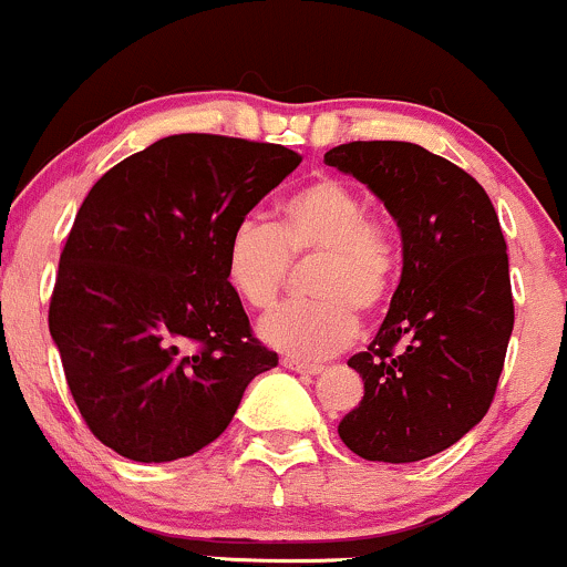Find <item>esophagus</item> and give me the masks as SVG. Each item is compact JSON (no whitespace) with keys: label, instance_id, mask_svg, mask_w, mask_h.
Listing matches in <instances>:
<instances>
[{"label":"esophagus","instance_id":"34e87169","mask_svg":"<svg viewBox=\"0 0 567 567\" xmlns=\"http://www.w3.org/2000/svg\"><path fill=\"white\" fill-rule=\"evenodd\" d=\"M282 365L285 369H290V371H296V374H307V377H317V374H322V369L320 365H307V363H298V360H282Z\"/></svg>","mask_w":567,"mask_h":567}]
</instances>
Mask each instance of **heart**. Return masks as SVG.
Listing matches in <instances>:
<instances>
[{
	"instance_id": "heart-1",
	"label": "heart",
	"mask_w": 567,
	"mask_h": 567,
	"mask_svg": "<svg viewBox=\"0 0 567 567\" xmlns=\"http://www.w3.org/2000/svg\"><path fill=\"white\" fill-rule=\"evenodd\" d=\"M317 301L288 303L260 322L274 350L298 360H326L358 339V312L377 315L395 293L403 250L395 228L369 213L354 185L331 174L285 196L277 220L247 215L226 239V279L250 309L266 312L282 296L293 258H317Z\"/></svg>"
}]
</instances>
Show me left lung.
<instances>
[{
  "instance_id": "obj_1",
  "label": "left lung",
  "mask_w": 567,
  "mask_h": 567,
  "mask_svg": "<svg viewBox=\"0 0 567 567\" xmlns=\"http://www.w3.org/2000/svg\"><path fill=\"white\" fill-rule=\"evenodd\" d=\"M326 164L395 217L403 271L369 350L347 360L365 395L339 435L363 460L416 463L457 444L493 403L514 328L508 255L482 185L412 142H347Z\"/></svg>"
}]
</instances>
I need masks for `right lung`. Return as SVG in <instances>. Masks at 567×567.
Returning <instances> with one entry per match:
<instances>
[{
	"label": "right lung",
	"instance_id": "1",
	"mask_svg": "<svg viewBox=\"0 0 567 567\" xmlns=\"http://www.w3.org/2000/svg\"><path fill=\"white\" fill-rule=\"evenodd\" d=\"M301 155L174 134L93 185L61 250L48 326L89 431L136 463H169L228 427L277 365L226 279V239Z\"/></svg>",
	"mask_w": 567,
	"mask_h": 567
}]
</instances>
